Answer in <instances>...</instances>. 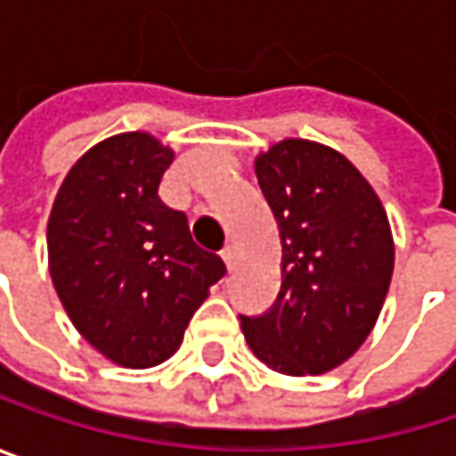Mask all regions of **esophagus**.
<instances>
[{
	"mask_svg": "<svg viewBox=\"0 0 456 456\" xmlns=\"http://www.w3.org/2000/svg\"><path fill=\"white\" fill-rule=\"evenodd\" d=\"M222 258H224V264H227L229 272H234V266H237V250H234L232 245L222 250Z\"/></svg>",
	"mask_w": 456,
	"mask_h": 456,
	"instance_id": "1",
	"label": "esophagus"
}]
</instances>
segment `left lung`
Here are the masks:
<instances>
[{"label":"left lung","mask_w":456,"mask_h":456,"mask_svg":"<svg viewBox=\"0 0 456 456\" xmlns=\"http://www.w3.org/2000/svg\"><path fill=\"white\" fill-rule=\"evenodd\" d=\"M282 240V288L261 317H240L250 351L282 375H322L367 340L394 274L386 208L338 150L282 139L256 158Z\"/></svg>","instance_id":"obj_1"}]
</instances>
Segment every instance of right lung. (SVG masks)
I'll use <instances>...</instances> for the list:
<instances>
[{"mask_svg":"<svg viewBox=\"0 0 456 456\" xmlns=\"http://www.w3.org/2000/svg\"><path fill=\"white\" fill-rule=\"evenodd\" d=\"M174 150L126 132L86 150L62 179L49 224V274L76 330L110 362L144 370L182 346L227 266L163 206Z\"/></svg>","mask_w":456,"mask_h":456,"instance_id":"obj_1","label":"right lung"}]
</instances>
